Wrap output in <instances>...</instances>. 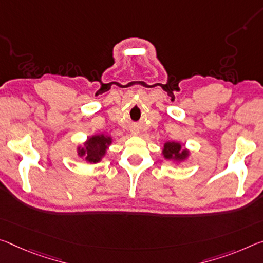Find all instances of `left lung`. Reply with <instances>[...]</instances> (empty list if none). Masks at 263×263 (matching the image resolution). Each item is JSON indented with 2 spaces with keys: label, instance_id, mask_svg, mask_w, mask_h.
Returning a JSON list of instances; mask_svg holds the SVG:
<instances>
[{
  "label": "left lung",
  "instance_id": "left-lung-1",
  "mask_svg": "<svg viewBox=\"0 0 263 263\" xmlns=\"http://www.w3.org/2000/svg\"><path fill=\"white\" fill-rule=\"evenodd\" d=\"M164 156L166 159H185L187 157V154L189 152L187 151H181V145L179 143H166L165 144V147H164Z\"/></svg>",
  "mask_w": 263,
  "mask_h": 263
}]
</instances>
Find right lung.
Masks as SVG:
<instances>
[{
  "instance_id": "obj_1",
  "label": "right lung",
  "mask_w": 263,
  "mask_h": 263,
  "mask_svg": "<svg viewBox=\"0 0 263 263\" xmlns=\"http://www.w3.org/2000/svg\"><path fill=\"white\" fill-rule=\"evenodd\" d=\"M110 137L93 136L92 138L87 139L84 148L78 149V154L81 157H85V159L89 162H98L102 159L107 145H110Z\"/></svg>"
}]
</instances>
